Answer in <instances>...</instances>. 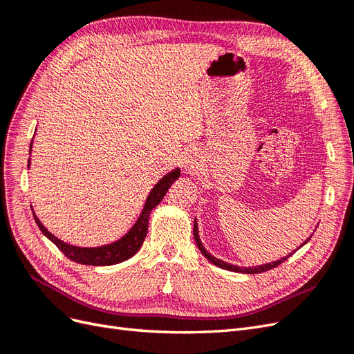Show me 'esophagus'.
I'll list each match as a JSON object with an SVG mask.
<instances>
[{"label":"esophagus","mask_w":354,"mask_h":354,"mask_svg":"<svg viewBox=\"0 0 354 354\" xmlns=\"http://www.w3.org/2000/svg\"><path fill=\"white\" fill-rule=\"evenodd\" d=\"M196 165H198L196 156H195V155H187L186 159H185V162H183V167H185L187 171H194V169L196 168Z\"/></svg>","instance_id":"34e87169"}]
</instances>
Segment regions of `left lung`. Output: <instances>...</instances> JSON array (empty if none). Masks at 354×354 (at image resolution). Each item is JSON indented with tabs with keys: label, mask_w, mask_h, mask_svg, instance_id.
<instances>
[{
	"label": "left lung",
	"mask_w": 354,
	"mask_h": 354,
	"mask_svg": "<svg viewBox=\"0 0 354 354\" xmlns=\"http://www.w3.org/2000/svg\"><path fill=\"white\" fill-rule=\"evenodd\" d=\"M194 236H195V241H196V245H198V248H199V251L202 252V255L205 257V259L209 261V263H212L214 266H217V267H220V269H224V270H230V272H236V273H246V274H255V273H263V272H267V270H270V269H274V267H277L279 264H282L286 259H289V257H291L294 252H291L289 255H286V257H283V259H281V260H276V261H272V263H267V264H261V266H255V267H239V266H236V264H230V263H226V261H223V260H220V259H216V257L214 255H211L207 250H205V246H203V243L201 242V239H199V233H198V221H196V218H195V223H194ZM310 238H312V234H310V236L301 243V246L304 245V243H307L308 241H310Z\"/></svg>",
	"instance_id": "obj_1"
}]
</instances>
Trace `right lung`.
Wrapping results in <instances>:
<instances>
[{
	"mask_svg": "<svg viewBox=\"0 0 354 354\" xmlns=\"http://www.w3.org/2000/svg\"><path fill=\"white\" fill-rule=\"evenodd\" d=\"M32 142H34V138H32ZM32 142L29 146V155L32 152ZM29 167H30V158L28 160V168ZM178 177H180V168L177 167L173 171L167 173L162 178H159V181L153 186V189L149 192V195L145 201L143 209L140 212V216H138V218L136 220V223L133 224V227L120 239L102 246H77L59 239L39 221L34 208L32 207L30 208H32V214H34L35 223L38 224L42 234L55 243L57 248L68 257V259L85 266H113L131 259V257L142 248L143 241L147 233L149 216H151L152 209L158 205V203L164 199L168 189Z\"/></svg>",
	"mask_w": 354,
	"mask_h": 354,
	"instance_id": "add662e5",
	"label": "right lung"
}]
</instances>
